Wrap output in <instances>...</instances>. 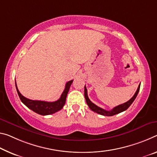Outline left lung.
Segmentation results:
<instances>
[{"instance_id":"8db88e82","label":"left lung","mask_w":157,"mask_h":157,"mask_svg":"<svg viewBox=\"0 0 157 157\" xmlns=\"http://www.w3.org/2000/svg\"><path fill=\"white\" fill-rule=\"evenodd\" d=\"M140 84H139L138 87V89H137L135 94H134L133 96L130 99V100L123 104H121V105H119L117 106L114 107L113 110H111L110 111L105 110H104V109L100 108V107L96 105L95 104L92 103V102L89 100L88 95H87V89H86V86H84V97H85V100H86V103H87V105L89 106V108H90L92 111L95 112V113H98L99 114H101V115L113 116V115H114V114H119V113H121V112L127 110V109L129 108V106H130L131 104L133 103V102L136 99V96H137V95H138V94L139 92V90H140Z\"/></svg>"}]
</instances>
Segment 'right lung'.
<instances>
[{"mask_svg":"<svg viewBox=\"0 0 157 157\" xmlns=\"http://www.w3.org/2000/svg\"><path fill=\"white\" fill-rule=\"evenodd\" d=\"M73 80H71L66 84L65 89H64V91L62 93L60 98L54 102L33 101L31 100V99L26 98V97L22 96L20 92H19V89L17 86L16 80L15 85L19 98H20L21 101L25 105L28 107L29 109H31V110H33L35 113L41 114V115H48V114L55 113L63 108V105L66 103V96L68 95L69 89L71 87V84L73 83Z\"/></svg>","mask_w":157,"mask_h":157,"instance_id":"right-lung-1","label":"right lung"}]
</instances>
